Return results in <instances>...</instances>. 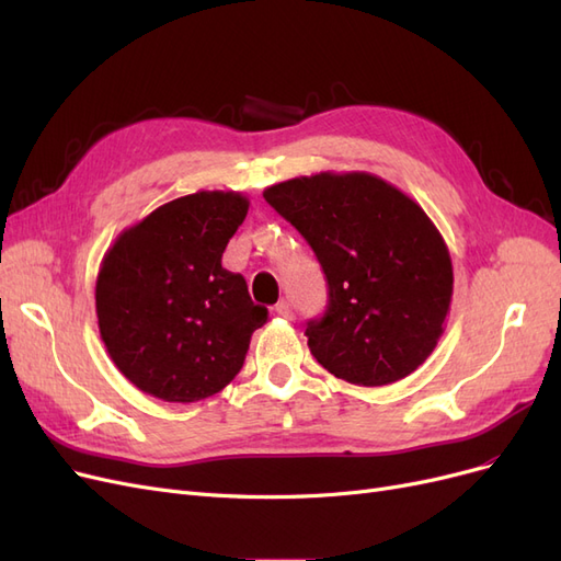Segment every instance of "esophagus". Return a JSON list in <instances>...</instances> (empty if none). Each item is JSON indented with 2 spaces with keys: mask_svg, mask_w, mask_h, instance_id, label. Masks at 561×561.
Here are the masks:
<instances>
[{
  "mask_svg": "<svg viewBox=\"0 0 561 561\" xmlns=\"http://www.w3.org/2000/svg\"><path fill=\"white\" fill-rule=\"evenodd\" d=\"M276 316L285 318V320H293L295 311H293V304L290 301H278L276 304Z\"/></svg>",
  "mask_w": 561,
  "mask_h": 561,
  "instance_id": "34e87169",
  "label": "esophagus"
}]
</instances>
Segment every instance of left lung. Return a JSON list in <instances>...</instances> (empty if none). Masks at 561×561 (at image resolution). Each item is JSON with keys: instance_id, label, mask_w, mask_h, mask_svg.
I'll return each instance as SVG.
<instances>
[{"instance_id": "obj_1", "label": "left lung", "mask_w": 561, "mask_h": 561, "mask_svg": "<svg viewBox=\"0 0 561 561\" xmlns=\"http://www.w3.org/2000/svg\"><path fill=\"white\" fill-rule=\"evenodd\" d=\"M264 198L325 271L328 313L307 328L313 358L355 386L396 383L426 363L454 293L449 248L426 210L365 171L293 178Z\"/></svg>"}]
</instances>
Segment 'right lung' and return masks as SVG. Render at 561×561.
<instances>
[{"instance_id": "right-lung-1", "label": "right lung", "mask_w": 561, "mask_h": 561, "mask_svg": "<svg viewBox=\"0 0 561 561\" xmlns=\"http://www.w3.org/2000/svg\"><path fill=\"white\" fill-rule=\"evenodd\" d=\"M241 192L168 201L116 236L95 280L98 330L118 371L163 402H196L239 375L266 322L222 252L243 225Z\"/></svg>"}]
</instances>
